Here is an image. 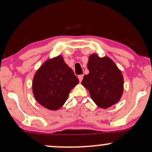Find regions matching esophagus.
<instances>
[{
    "mask_svg": "<svg viewBox=\"0 0 152 152\" xmlns=\"http://www.w3.org/2000/svg\"><path fill=\"white\" fill-rule=\"evenodd\" d=\"M83 77H84V75H80L78 76V79H79V80H80V82L82 81Z\"/></svg>",
    "mask_w": 152,
    "mask_h": 152,
    "instance_id": "esophagus-1",
    "label": "esophagus"
}]
</instances>
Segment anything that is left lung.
Masks as SVG:
<instances>
[{"label": "left lung", "mask_w": 152, "mask_h": 152, "mask_svg": "<svg viewBox=\"0 0 152 152\" xmlns=\"http://www.w3.org/2000/svg\"><path fill=\"white\" fill-rule=\"evenodd\" d=\"M89 73L82 84L88 89L91 99L97 107L107 109L120 101L124 90V78L113 60L93 53L88 57Z\"/></svg>", "instance_id": "1"}]
</instances>
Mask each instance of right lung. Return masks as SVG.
Wrapping results in <instances>:
<instances>
[{
    "label": "right lung",
    "instance_id": "1",
    "mask_svg": "<svg viewBox=\"0 0 152 152\" xmlns=\"http://www.w3.org/2000/svg\"><path fill=\"white\" fill-rule=\"evenodd\" d=\"M78 83L73 70L59 55L46 60L35 72L32 93L39 104L57 111L64 104L70 91Z\"/></svg>",
    "mask_w": 152,
    "mask_h": 152
}]
</instances>
